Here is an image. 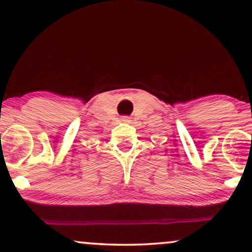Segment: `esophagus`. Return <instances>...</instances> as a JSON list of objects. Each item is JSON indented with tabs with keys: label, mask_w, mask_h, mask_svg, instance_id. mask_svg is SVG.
Listing matches in <instances>:
<instances>
[{
	"label": "esophagus",
	"mask_w": 252,
	"mask_h": 252,
	"mask_svg": "<svg viewBox=\"0 0 252 252\" xmlns=\"http://www.w3.org/2000/svg\"><path fill=\"white\" fill-rule=\"evenodd\" d=\"M122 120H123V122H125V123H129L130 118H129V117H123Z\"/></svg>",
	"instance_id": "obj_1"
}]
</instances>
